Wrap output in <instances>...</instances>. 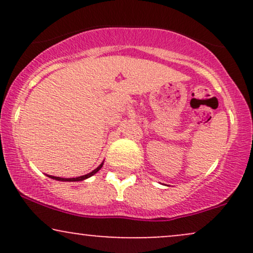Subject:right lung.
Instances as JSON below:
<instances>
[{
  "mask_svg": "<svg viewBox=\"0 0 253 253\" xmlns=\"http://www.w3.org/2000/svg\"><path fill=\"white\" fill-rule=\"evenodd\" d=\"M101 168H102V164H101L100 167L97 168V169H95L94 171H91V172L88 173V175H84V176H81V177H76V178H60V177H54V176H48V177H51V178L57 179V181H75V182H76V181H83V179L88 178V177L92 176V175H94V173H96L97 171L101 169Z\"/></svg>",
  "mask_w": 253,
  "mask_h": 253,
  "instance_id": "1",
  "label": "right lung"
}]
</instances>
